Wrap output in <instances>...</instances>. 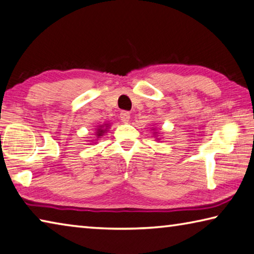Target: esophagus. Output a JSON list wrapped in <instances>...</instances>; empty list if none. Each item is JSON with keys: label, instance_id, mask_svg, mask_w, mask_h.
I'll return each mask as SVG.
<instances>
[{"label": "esophagus", "instance_id": "34e87169", "mask_svg": "<svg viewBox=\"0 0 254 254\" xmlns=\"http://www.w3.org/2000/svg\"><path fill=\"white\" fill-rule=\"evenodd\" d=\"M129 118H130V114L128 111H122L120 112V119L123 120V122H128V120H129Z\"/></svg>", "mask_w": 254, "mask_h": 254}]
</instances>
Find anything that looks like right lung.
Wrapping results in <instances>:
<instances>
[{
    "mask_svg": "<svg viewBox=\"0 0 254 254\" xmlns=\"http://www.w3.org/2000/svg\"><path fill=\"white\" fill-rule=\"evenodd\" d=\"M102 128H103V126H101L100 128H98V131H97V136H98V137H99V136H101V135L103 134V132H105V130H106V129H102Z\"/></svg>",
    "mask_w": 254,
    "mask_h": 254,
    "instance_id": "1",
    "label": "right lung"
}]
</instances>
